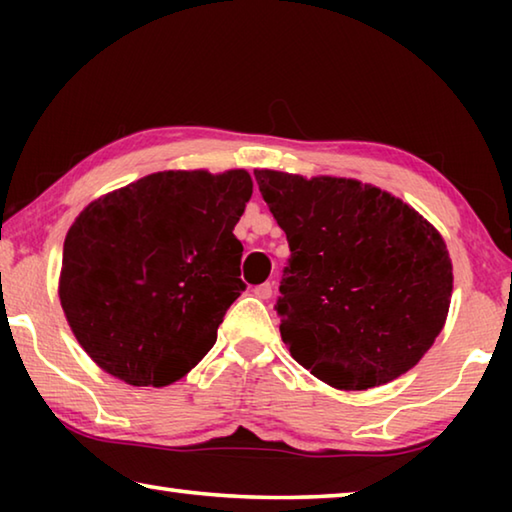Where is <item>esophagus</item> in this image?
I'll return each instance as SVG.
<instances>
[{
	"label": "esophagus",
	"mask_w": 512,
	"mask_h": 512,
	"mask_svg": "<svg viewBox=\"0 0 512 512\" xmlns=\"http://www.w3.org/2000/svg\"><path fill=\"white\" fill-rule=\"evenodd\" d=\"M255 296L262 298V300H268V298L273 296V284L271 282L259 284V287H255Z\"/></svg>",
	"instance_id": "1"
}]
</instances>
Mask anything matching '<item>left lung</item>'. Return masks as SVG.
Listing matches in <instances>:
<instances>
[{"label":"left lung","mask_w":512,"mask_h":512,"mask_svg":"<svg viewBox=\"0 0 512 512\" xmlns=\"http://www.w3.org/2000/svg\"><path fill=\"white\" fill-rule=\"evenodd\" d=\"M255 180L291 250L275 311L293 359L345 391L411 370L452 298L443 237L400 198L357 180L268 169Z\"/></svg>","instance_id":"8db88e82"}]
</instances>
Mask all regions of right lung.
I'll return each mask as SVG.
<instances>
[{
    "instance_id": "1",
    "label": "right lung",
    "mask_w": 512,
    "mask_h": 512,
    "mask_svg": "<svg viewBox=\"0 0 512 512\" xmlns=\"http://www.w3.org/2000/svg\"><path fill=\"white\" fill-rule=\"evenodd\" d=\"M244 169L151 173L85 207L67 232L60 305L83 350L133 386L192 370L246 284L232 235Z\"/></svg>"
}]
</instances>
